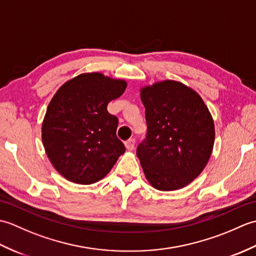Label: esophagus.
Wrapping results in <instances>:
<instances>
[{"label": "esophagus", "instance_id": "1", "mask_svg": "<svg viewBox=\"0 0 256 256\" xmlns=\"http://www.w3.org/2000/svg\"><path fill=\"white\" fill-rule=\"evenodd\" d=\"M125 148L128 150H133L135 148V140L130 138L128 140H126V142H125Z\"/></svg>", "mask_w": 256, "mask_h": 256}]
</instances>
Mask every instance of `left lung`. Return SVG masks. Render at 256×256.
I'll return each instance as SVG.
<instances>
[{
  "label": "left lung",
  "instance_id": "obj_1",
  "mask_svg": "<svg viewBox=\"0 0 256 256\" xmlns=\"http://www.w3.org/2000/svg\"><path fill=\"white\" fill-rule=\"evenodd\" d=\"M148 133L136 155L150 184L162 192L180 189L204 170L214 144V124L200 96L178 81L140 90Z\"/></svg>",
  "mask_w": 256,
  "mask_h": 256
}]
</instances>
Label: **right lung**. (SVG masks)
<instances>
[{
  "mask_svg": "<svg viewBox=\"0 0 256 256\" xmlns=\"http://www.w3.org/2000/svg\"><path fill=\"white\" fill-rule=\"evenodd\" d=\"M125 88L124 80L91 72L67 81L54 96L42 122V140L52 166L68 180L99 182L125 152L116 136L118 120L106 108Z\"/></svg>",
  "mask_w": 256,
  "mask_h": 256,
  "instance_id": "obj_1",
  "label": "right lung"
}]
</instances>
